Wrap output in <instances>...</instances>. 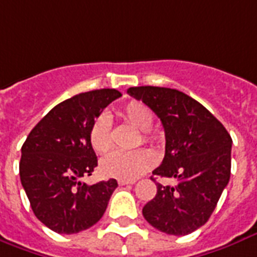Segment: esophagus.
Returning <instances> with one entry per match:
<instances>
[{"label": "esophagus", "mask_w": 257, "mask_h": 257, "mask_svg": "<svg viewBox=\"0 0 257 257\" xmlns=\"http://www.w3.org/2000/svg\"><path fill=\"white\" fill-rule=\"evenodd\" d=\"M118 184L120 185V186H124V185H133L135 184V181H127V180H119Z\"/></svg>", "instance_id": "34e87169"}]
</instances>
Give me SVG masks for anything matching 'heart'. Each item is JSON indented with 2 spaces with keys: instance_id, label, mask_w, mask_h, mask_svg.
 I'll list each match as a JSON object with an SVG mask.
<instances>
[{
  "instance_id": "heart-1",
  "label": "heart",
  "mask_w": 257,
  "mask_h": 257,
  "mask_svg": "<svg viewBox=\"0 0 257 257\" xmlns=\"http://www.w3.org/2000/svg\"><path fill=\"white\" fill-rule=\"evenodd\" d=\"M119 118L138 130L135 138V146L142 143L157 145L160 143V135L151 130L154 122V114L143 101L131 100L118 111ZM89 143L93 151L97 154H106L112 147V131L110 119L106 115H99L89 128ZM156 158L149 150L139 149L131 153L115 151L100 162V172L103 176L119 178V180L133 181L146 173L154 165Z\"/></svg>"
}]
</instances>
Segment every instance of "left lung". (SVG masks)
Wrapping results in <instances>:
<instances>
[{"instance_id": "8db88e82", "label": "left lung", "mask_w": 257, "mask_h": 257, "mask_svg": "<svg viewBox=\"0 0 257 257\" xmlns=\"http://www.w3.org/2000/svg\"><path fill=\"white\" fill-rule=\"evenodd\" d=\"M127 93L154 111L165 128V158L153 174L157 194L143 206L146 221L161 232L185 236L208 221L229 182L232 138L201 103L178 89L130 87Z\"/></svg>"}]
</instances>
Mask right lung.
I'll list each match as a JSON object with an SVG mask.
<instances>
[{
    "mask_svg": "<svg viewBox=\"0 0 257 257\" xmlns=\"http://www.w3.org/2000/svg\"><path fill=\"white\" fill-rule=\"evenodd\" d=\"M112 88L83 92L61 101L29 133L21 147L20 178L32 210L56 233L72 234L95 225L118 182H81L97 166L89 143L91 124L111 101Z\"/></svg>",
    "mask_w": 257,
    "mask_h": 257,
    "instance_id": "add662e5",
    "label": "right lung"
}]
</instances>
